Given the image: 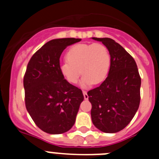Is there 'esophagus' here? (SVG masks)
<instances>
[{
    "label": "esophagus",
    "mask_w": 159,
    "mask_h": 159,
    "mask_svg": "<svg viewBox=\"0 0 159 159\" xmlns=\"http://www.w3.org/2000/svg\"><path fill=\"white\" fill-rule=\"evenodd\" d=\"M83 94H84V97L85 99H88V95L86 91H83Z\"/></svg>",
    "instance_id": "obj_1"
}]
</instances>
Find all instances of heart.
<instances>
[{"mask_svg": "<svg viewBox=\"0 0 159 159\" xmlns=\"http://www.w3.org/2000/svg\"><path fill=\"white\" fill-rule=\"evenodd\" d=\"M65 62L60 64V71L64 80L75 84L84 75L83 86L99 84L106 79L110 69L111 56L102 43H78L67 51Z\"/></svg>", "mask_w": 159, "mask_h": 159, "instance_id": "1", "label": "heart"}]
</instances>
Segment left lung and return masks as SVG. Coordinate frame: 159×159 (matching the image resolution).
Masks as SVG:
<instances>
[{"mask_svg":"<svg viewBox=\"0 0 159 159\" xmlns=\"http://www.w3.org/2000/svg\"><path fill=\"white\" fill-rule=\"evenodd\" d=\"M107 48L111 67L100 86L88 92L93 124L106 133L120 131L130 123L140 103L141 77L134 58L111 38H96Z\"/></svg>","mask_w":159,"mask_h":159,"instance_id":"obj_1","label":"left lung"}]
</instances>
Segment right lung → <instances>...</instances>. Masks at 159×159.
I'll list each match as a JSON object with an SVG mask.
<instances>
[{"label":"right lung","mask_w":159,"mask_h":159,"mask_svg":"<svg viewBox=\"0 0 159 159\" xmlns=\"http://www.w3.org/2000/svg\"><path fill=\"white\" fill-rule=\"evenodd\" d=\"M80 40H50L33 54L28 64L23 81L25 107L36 126L48 134L69 130L84 100L81 89L66 81L59 68L63 51Z\"/></svg>","instance_id":"1"}]
</instances>
